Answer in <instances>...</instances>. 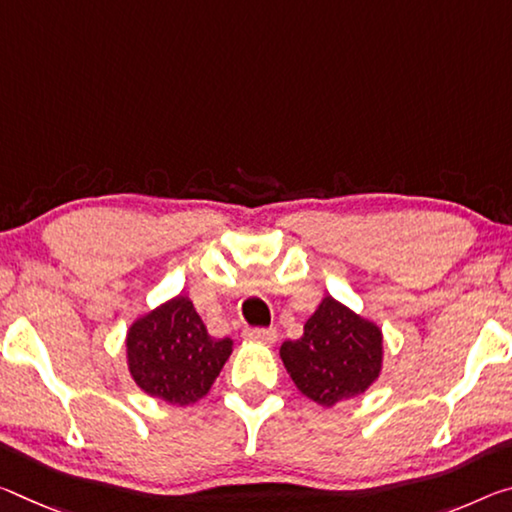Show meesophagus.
<instances>
[{
    "label": "esophagus",
    "instance_id": "obj_1",
    "mask_svg": "<svg viewBox=\"0 0 512 512\" xmlns=\"http://www.w3.org/2000/svg\"><path fill=\"white\" fill-rule=\"evenodd\" d=\"M246 337L253 339V342H262L266 346H273L275 342H278V332H275L273 328H250V330H246Z\"/></svg>",
    "mask_w": 512,
    "mask_h": 512
}]
</instances>
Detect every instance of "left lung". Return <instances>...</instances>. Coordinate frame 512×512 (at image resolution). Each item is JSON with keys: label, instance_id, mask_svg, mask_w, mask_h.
<instances>
[{"label": "left lung", "instance_id": "8db88e82", "mask_svg": "<svg viewBox=\"0 0 512 512\" xmlns=\"http://www.w3.org/2000/svg\"><path fill=\"white\" fill-rule=\"evenodd\" d=\"M280 358L300 394L332 408L364 394L380 378L383 330L332 296H323L305 321L303 337L282 344Z\"/></svg>", "mask_w": 512, "mask_h": 512}]
</instances>
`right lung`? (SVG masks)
I'll return each mask as SVG.
<instances>
[{
	"mask_svg": "<svg viewBox=\"0 0 512 512\" xmlns=\"http://www.w3.org/2000/svg\"><path fill=\"white\" fill-rule=\"evenodd\" d=\"M232 346L230 337L209 335L191 298L180 294L132 321L125 360L136 387L152 399L186 408L207 396Z\"/></svg>",
	"mask_w": 512,
	"mask_h": 512,
	"instance_id": "obj_1",
	"label": "right lung"
}]
</instances>
